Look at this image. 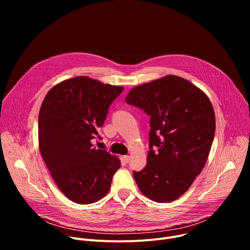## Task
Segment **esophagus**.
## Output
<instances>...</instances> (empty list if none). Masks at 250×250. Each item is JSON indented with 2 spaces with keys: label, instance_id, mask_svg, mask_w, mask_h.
Returning <instances> with one entry per match:
<instances>
[{
  "label": "esophagus",
  "instance_id": "34e87169",
  "mask_svg": "<svg viewBox=\"0 0 250 250\" xmlns=\"http://www.w3.org/2000/svg\"><path fill=\"white\" fill-rule=\"evenodd\" d=\"M124 160H125V163H128L130 161V156L129 155H125L124 156Z\"/></svg>",
  "mask_w": 250,
  "mask_h": 250
}]
</instances>
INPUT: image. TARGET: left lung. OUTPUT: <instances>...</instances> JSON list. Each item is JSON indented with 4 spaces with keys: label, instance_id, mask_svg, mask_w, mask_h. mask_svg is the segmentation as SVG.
I'll use <instances>...</instances> for the list:
<instances>
[{
    "label": "left lung",
    "instance_id": "8db88e82",
    "mask_svg": "<svg viewBox=\"0 0 250 250\" xmlns=\"http://www.w3.org/2000/svg\"><path fill=\"white\" fill-rule=\"evenodd\" d=\"M125 103L150 117L146 166L133 171L141 193L168 203L182 196L203 170L216 119L207 95L181 77L168 75L134 87Z\"/></svg>",
    "mask_w": 250,
    "mask_h": 250
}]
</instances>
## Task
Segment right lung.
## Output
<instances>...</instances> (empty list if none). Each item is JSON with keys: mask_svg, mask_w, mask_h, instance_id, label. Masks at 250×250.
I'll use <instances>...</instances> for the list:
<instances>
[{"mask_svg": "<svg viewBox=\"0 0 250 250\" xmlns=\"http://www.w3.org/2000/svg\"><path fill=\"white\" fill-rule=\"evenodd\" d=\"M123 91L80 76L51 88L42 102L40 150L54 182L74 203L88 205L104 198L121 167L118 157L96 149L91 140L101 138L98 129Z\"/></svg>", "mask_w": 250, "mask_h": 250, "instance_id": "1", "label": "right lung"}]
</instances>
